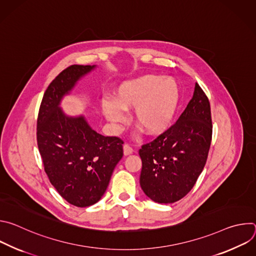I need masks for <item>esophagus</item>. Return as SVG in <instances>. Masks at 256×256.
Wrapping results in <instances>:
<instances>
[{
    "instance_id": "obj_1",
    "label": "esophagus",
    "mask_w": 256,
    "mask_h": 256,
    "mask_svg": "<svg viewBox=\"0 0 256 256\" xmlns=\"http://www.w3.org/2000/svg\"><path fill=\"white\" fill-rule=\"evenodd\" d=\"M132 152H134V150L132 149V147H130V144H124V156L130 155V154H132Z\"/></svg>"
}]
</instances>
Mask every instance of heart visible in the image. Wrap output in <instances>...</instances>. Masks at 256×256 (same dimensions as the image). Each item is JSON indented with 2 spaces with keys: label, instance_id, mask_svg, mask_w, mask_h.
<instances>
[{
  "label": "heart",
  "instance_id": "obj_1",
  "mask_svg": "<svg viewBox=\"0 0 256 256\" xmlns=\"http://www.w3.org/2000/svg\"><path fill=\"white\" fill-rule=\"evenodd\" d=\"M178 103L179 89L173 79L144 75L120 84L112 99L101 100V109L114 126L126 120L124 112L132 110L134 124L147 136H158L171 126Z\"/></svg>",
  "mask_w": 256,
  "mask_h": 256
}]
</instances>
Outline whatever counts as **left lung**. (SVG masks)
Segmentation results:
<instances>
[{
  "mask_svg": "<svg viewBox=\"0 0 256 256\" xmlns=\"http://www.w3.org/2000/svg\"><path fill=\"white\" fill-rule=\"evenodd\" d=\"M210 140V102L196 83L192 98L176 124L138 151L144 194L159 204L184 198L206 165Z\"/></svg>",
  "mask_w": 256,
  "mask_h": 256,
  "instance_id": "1",
  "label": "left lung"
}]
</instances>
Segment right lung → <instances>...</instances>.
Listing matches in <instances>:
<instances>
[{
  "label": "right lung",
  "instance_id": "right-lung-1",
  "mask_svg": "<svg viewBox=\"0 0 256 256\" xmlns=\"http://www.w3.org/2000/svg\"><path fill=\"white\" fill-rule=\"evenodd\" d=\"M97 68L72 64L48 87L38 120V144L52 186L68 204L79 208L100 200L122 158L124 142L94 130L83 114L68 116L60 107L64 96Z\"/></svg>",
  "mask_w": 256,
  "mask_h": 256
}]
</instances>
